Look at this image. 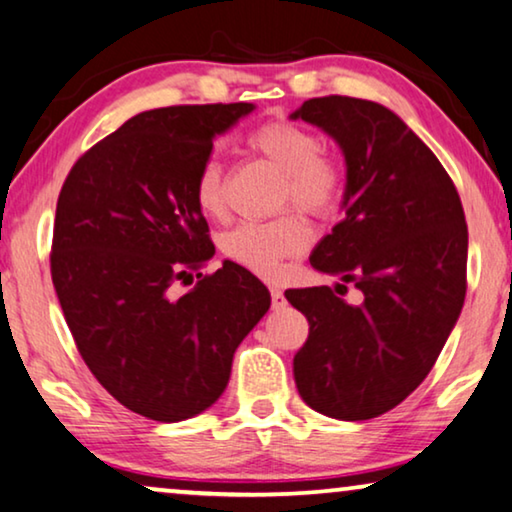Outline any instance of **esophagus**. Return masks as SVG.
I'll return each instance as SVG.
<instances>
[{
    "mask_svg": "<svg viewBox=\"0 0 512 512\" xmlns=\"http://www.w3.org/2000/svg\"><path fill=\"white\" fill-rule=\"evenodd\" d=\"M285 304H287V299H285L283 290H278V287H271V306L278 311V308H285Z\"/></svg>",
    "mask_w": 512,
    "mask_h": 512,
    "instance_id": "34e87169",
    "label": "esophagus"
}]
</instances>
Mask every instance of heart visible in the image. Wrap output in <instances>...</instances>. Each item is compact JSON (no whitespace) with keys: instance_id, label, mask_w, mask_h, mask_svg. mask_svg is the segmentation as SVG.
Returning <instances> with one entry per match:
<instances>
[{"instance_id":"obj_1","label":"heart","mask_w":512,"mask_h":512,"mask_svg":"<svg viewBox=\"0 0 512 512\" xmlns=\"http://www.w3.org/2000/svg\"><path fill=\"white\" fill-rule=\"evenodd\" d=\"M246 148L280 171L278 204H294L313 218H329L343 204L345 164L331 150L320 148L318 134L287 118L257 125L246 136ZM194 204L204 215L220 218L227 208L225 169L218 157L199 164L192 185ZM308 243V227L297 211H285L271 220L241 222L222 234L220 248L243 269L273 276L280 262L299 255Z\"/></svg>"}]
</instances>
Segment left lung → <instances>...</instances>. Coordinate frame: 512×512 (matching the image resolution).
I'll return each instance as SVG.
<instances>
[{
    "instance_id": "obj_1",
    "label": "left lung",
    "mask_w": 512,
    "mask_h": 512,
    "mask_svg": "<svg viewBox=\"0 0 512 512\" xmlns=\"http://www.w3.org/2000/svg\"><path fill=\"white\" fill-rule=\"evenodd\" d=\"M301 118L334 136L345 155L343 220L311 264L336 290H287L306 315L294 383L308 406L336 420H371L427 378L466 297V229L457 187L399 115L355 97H315ZM352 282L363 304L337 297Z\"/></svg>"
}]
</instances>
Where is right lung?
Here are the masks:
<instances>
[{"mask_svg": "<svg viewBox=\"0 0 512 512\" xmlns=\"http://www.w3.org/2000/svg\"><path fill=\"white\" fill-rule=\"evenodd\" d=\"M253 104L167 106L129 118L78 157L57 197L50 276L76 348L106 392L157 422L213 406L271 294L243 266L197 273L215 248L194 176ZM192 283V280H190Z\"/></svg>", "mask_w": 512, "mask_h": 512, "instance_id": "1", "label": "right lung"}]
</instances>
